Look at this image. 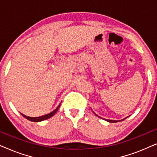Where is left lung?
Wrapping results in <instances>:
<instances>
[{
	"instance_id": "1",
	"label": "left lung",
	"mask_w": 157,
	"mask_h": 157,
	"mask_svg": "<svg viewBox=\"0 0 157 157\" xmlns=\"http://www.w3.org/2000/svg\"><path fill=\"white\" fill-rule=\"evenodd\" d=\"M95 114H96V113H95ZM96 116H98V115H96ZM101 118V117H100ZM106 121H109V122H111V123H116V122H118V121H120V120H119V121H115V120H109V119H106Z\"/></svg>"
}]
</instances>
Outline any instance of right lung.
<instances>
[{
	"mask_svg": "<svg viewBox=\"0 0 157 157\" xmlns=\"http://www.w3.org/2000/svg\"><path fill=\"white\" fill-rule=\"evenodd\" d=\"M60 106H61V104H60L59 105V106H58L57 108L54 111H53L52 112L49 113H48V114H46V115H44V116H41V117H27V116L23 114V113H21V114H22V116H23V117L25 118V119H27L28 120H29V121H33V122H39V121H44V120H46V119H49V118H51V117H53V116L54 115L55 113L57 112L58 109H59Z\"/></svg>",
	"mask_w": 157,
	"mask_h": 157,
	"instance_id": "add662e5",
	"label": "right lung"
}]
</instances>
